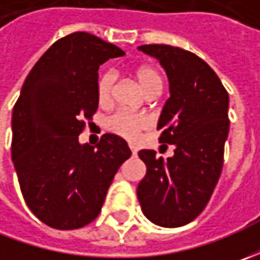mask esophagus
<instances>
[{
    "label": "esophagus",
    "mask_w": 260,
    "mask_h": 260,
    "mask_svg": "<svg viewBox=\"0 0 260 260\" xmlns=\"http://www.w3.org/2000/svg\"><path fill=\"white\" fill-rule=\"evenodd\" d=\"M130 150H132V153H133V156L136 155V153H137V150H136L135 147H133V146H130Z\"/></svg>",
    "instance_id": "esophagus-1"
}]
</instances>
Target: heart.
<instances>
[{"label":"heart","mask_w":260,"mask_h":260,"mask_svg":"<svg viewBox=\"0 0 260 260\" xmlns=\"http://www.w3.org/2000/svg\"><path fill=\"white\" fill-rule=\"evenodd\" d=\"M136 79L139 85L147 95H157L162 91L164 86V78L160 71L155 66L145 65L137 68L135 72ZM114 71H107L100 76L98 84H96V92H98V100L103 104H108L113 98L115 85ZM150 124L149 118L143 114H136L125 110H117L115 113L107 118V127L115 135L121 136L127 140H136L139 135L146 130Z\"/></svg>","instance_id":"obj_1"}]
</instances>
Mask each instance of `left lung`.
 <instances>
[{
	"mask_svg": "<svg viewBox=\"0 0 260 260\" xmlns=\"http://www.w3.org/2000/svg\"><path fill=\"white\" fill-rule=\"evenodd\" d=\"M139 50L165 68L171 96L159 117V142L174 145L164 160L140 150L145 178L137 186L143 214L157 225L181 227L205 208L223 169L229 135V94L201 57L181 47L143 45Z\"/></svg>",
	"mask_w": 260,
	"mask_h": 260,
	"instance_id": "8db88e82",
	"label": "left lung"
}]
</instances>
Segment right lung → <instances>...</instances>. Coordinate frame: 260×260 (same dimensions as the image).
<instances>
[{
  "label": "right lung",
  "mask_w": 260,
  "mask_h": 260,
  "mask_svg": "<svg viewBox=\"0 0 260 260\" xmlns=\"http://www.w3.org/2000/svg\"><path fill=\"white\" fill-rule=\"evenodd\" d=\"M117 46L76 31L50 46L25 78L13 110L11 157L25 204L49 227L74 230L98 217L118 168L132 152L120 136L81 145L98 108V69L123 56Z\"/></svg>",
  "instance_id": "right-lung-1"
}]
</instances>
